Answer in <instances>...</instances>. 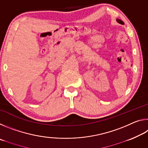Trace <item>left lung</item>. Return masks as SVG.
I'll return each instance as SVG.
<instances>
[{"mask_svg":"<svg viewBox=\"0 0 148 148\" xmlns=\"http://www.w3.org/2000/svg\"><path fill=\"white\" fill-rule=\"evenodd\" d=\"M117 22H118V20H117Z\"/></svg>","mask_w":148,"mask_h":148,"instance_id":"1","label":"left lung"}]
</instances>
